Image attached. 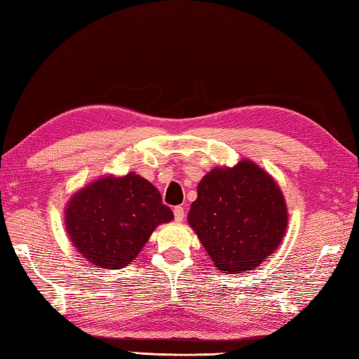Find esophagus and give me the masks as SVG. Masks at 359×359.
<instances>
[{"mask_svg":"<svg viewBox=\"0 0 359 359\" xmlns=\"http://www.w3.org/2000/svg\"><path fill=\"white\" fill-rule=\"evenodd\" d=\"M184 217H185L184 207H175L174 208V219L177 220V222H182V220H184Z\"/></svg>","mask_w":359,"mask_h":359,"instance_id":"obj_1","label":"esophagus"}]
</instances>
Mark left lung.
<instances>
[{
	"mask_svg": "<svg viewBox=\"0 0 359 359\" xmlns=\"http://www.w3.org/2000/svg\"><path fill=\"white\" fill-rule=\"evenodd\" d=\"M288 222L284 196L257 165L215 168L197 187L188 224L219 270L247 273L278 248Z\"/></svg>",
	"mask_w": 359,
	"mask_h": 359,
	"instance_id": "left-lung-1",
	"label": "left lung"
}]
</instances>
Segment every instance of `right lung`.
Wrapping results in <instances>:
<instances>
[{
    "label": "right lung",
    "mask_w": 359,
    "mask_h": 359,
    "mask_svg": "<svg viewBox=\"0 0 359 359\" xmlns=\"http://www.w3.org/2000/svg\"><path fill=\"white\" fill-rule=\"evenodd\" d=\"M174 219L157 188L134 172L103 177L75 194L66 210L71 242L98 269H123L156 226Z\"/></svg>",
    "instance_id": "add662e5"
}]
</instances>
